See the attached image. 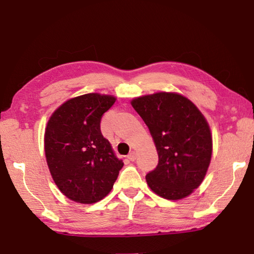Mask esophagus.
Here are the masks:
<instances>
[{"mask_svg":"<svg viewBox=\"0 0 254 254\" xmlns=\"http://www.w3.org/2000/svg\"><path fill=\"white\" fill-rule=\"evenodd\" d=\"M127 159L128 160H131V161H134L135 159H136V153H135V151H131L130 153L127 154Z\"/></svg>","mask_w":254,"mask_h":254,"instance_id":"obj_1","label":"esophagus"}]
</instances>
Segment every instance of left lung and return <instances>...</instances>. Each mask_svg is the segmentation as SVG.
Segmentation results:
<instances>
[{"mask_svg": "<svg viewBox=\"0 0 254 254\" xmlns=\"http://www.w3.org/2000/svg\"><path fill=\"white\" fill-rule=\"evenodd\" d=\"M149 127L158 166L145 176L149 187L166 199H182L204 180L213 141L204 115L177 93H156L131 102Z\"/></svg>", "mask_w": 254, "mask_h": 254, "instance_id": "obj_1", "label": "left lung"}]
</instances>
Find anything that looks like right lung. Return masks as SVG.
Segmentation results:
<instances>
[{
  "label": "right lung",
  "instance_id": "add662e5",
  "mask_svg": "<svg viewBox=\"0 0 254 254\" xmlns=\"http://www.w3.org/2000/svg\"><path fill=\"white\" fill-rule=\"evenodd\" d=\"M117 98L89 93L68 100L51 115L45 132L47 163L68 198L93 204L109 194L123 161L101 132V119Z\"/></svg>",
  "mask_w": 254,
  "mask_h": 254
}]
</instances>
